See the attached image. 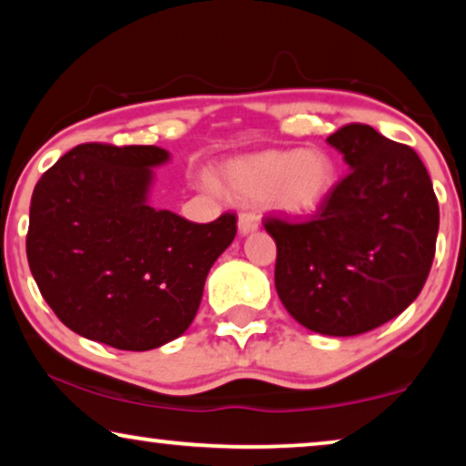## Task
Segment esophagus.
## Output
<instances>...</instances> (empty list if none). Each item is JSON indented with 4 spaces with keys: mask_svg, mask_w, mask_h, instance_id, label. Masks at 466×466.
Returning a JSON list of instances; mask_svg holds the SVG:
<instances>
[{
    "mask_svg": "<svg viewBox=\"0 0 466 466\" xmlns=\"http://www.w3.org/2000/svg\"><path fill=\"white\" fill-rule=\"evenodd\" d=\"M257 226H259V218L253 211H240L238 215V232L240 234H248L257 230Z\"/></svg>",
    "mask_w": 466,
    "mask_h": 466,
    "instance_id": "1",
    "label": "esophagus"
}]
</instances>
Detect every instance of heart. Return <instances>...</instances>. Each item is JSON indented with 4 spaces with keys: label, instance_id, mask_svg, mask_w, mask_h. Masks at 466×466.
I'll return each mask as SVG.
<instances>
[{
    "label": "heart",
    "instance_id": "obj_1",
    "mask_svg": "<svg viewBox=\"0 0 466 466\" xmlns=\"http://www.w3.org/2000/svg\"><path fill=\"white\" fill-rule=\"evenodd\" d=\"M219 184L240 200H269L290 213L316 211L335 186V165L318 150H269L221 167Z\"/></svg>",
    "mask_w": 466,
    "mask_h": 466
}]
</instances>
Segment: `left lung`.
<instances>
[{"instance_id": "8db88e82", "label": "left lung", "mask_w": 466, "mask_h": 466, "mask_svg": "<svg viewBox=\"0 0 466 466\" xmlns=\"http://www.w3.org/2000/svg\"><path fill=\"white\" fill-rule=\"evenodd\" d=\"M350 171L303 219L263 218L276 240L274 282L290 316L330 337L362 335L425 287L440 205L414 148L364 123L329 136Z\"/></svg>"}]
</instances>
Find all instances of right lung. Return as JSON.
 I'll return each instance as SVG.
<instances>
[{
    "instance_id": "obj_1",
    "label": "right lung",
    "mask_w": 466,
    "mask_h": 466,
    "mask_svg": "<svg viewBox=\"0 0 466 466\" xmlns=\"http://www.w3.org/2000/svg\"><path fill=\"white\" fill-rule=\"evenodd\" d=\"M157 146L87 142L35 186L26 259L58 320L92 341L146 351L184 335L236 213L194 224L146 203Z\"/></svg>"
}]
</instances>
